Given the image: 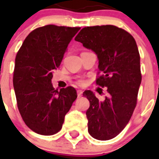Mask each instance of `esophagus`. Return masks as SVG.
Masks as SVG:
<instances>
[{
  "instance_id": "obj_1",
  "label": "esophagus",
  "mask_w": 159,
  "mask_h": 159,
  "mask_svg": "<svg viewBox=\"0 0 159 159\" xmlns=\"http://www.w3.org/2000/svg\"><path fill=\"white\" fill-rule=\"evenodd\" d=\"M82 90H78V91H77V97H81L82 96Z\"/></svg>"
}]
</instances>
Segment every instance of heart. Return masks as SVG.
Listing matches in <instances>:
<instances>
[{"label": "heart", "mask_w": 159, "mask_h": 159, "mask_svg": "<svg viewBox=\"0 0 159 159\" xmlns=\"http://www.w3.org/2000/svg\"><path fill=\"white\" fill-rule=\"evenodd\" d=\"M79 83L80 84H82V83H83V81H82V80H81V81H79Z\"/></svg>", "instance_id": "obj_1"}]
</instances>
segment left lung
<instances>
[{
  "instance_id": "left-lung-1",
  "label": "left lung",
  "mask_w": 159,
  "mask_h": 159,
  "mask_svg": "<svg viewBox=\"0 0 159 159\" xmlns=\"http://www.w3.org/2000/svg\"><path fill=\"white\" fill-rule=\"evenodd\" d=\"M75 40L97 55L102 75L97 84L108 92L103 101L90 90L83 92L90 102L88 132L96 139L109 140L123 130L136 106L142 80L138 47L130 34L115 25L85 27Z\"/></svg>"
}]
</instances>
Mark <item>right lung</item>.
I'll use <instances>...</instances> for the list:
<instances>
[{
    "mask_svg": "<svg viewBox=\"0 0 159 159\" xmlns=\"http://www.w3.org/2000/svg\"><path fill=\"white\" fill-rule=\"evenodd\" d=\"M80 29L53 25L35 29L16 54L13 85L17 106L26 125L35 133H57L77 99L75 88L67 87L58 92L51 80Z\"/></svg>",
    "mask_w": 159,
    "mask_h": 159,
    "instance_id": "obj_1",
    "label": "right lung"
}]
</instances>
